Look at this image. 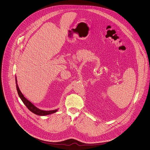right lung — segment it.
Instances as JSON below:
<instances>
[{
  "instance_id": "obj_1",
  "label": "right lung",
  "mask_w": 150,
  "mask_h": 150,
  "mask_svg": "<svg viewBox=\"0 0 150 150\" xmlns=\"http://www.w3.org/2000/svg\"><path fill=\"white\" fill-rule=\"evenodd\" d=\"M16 87H17V90L18 92V94L20 96V98H21L22 101L23 102V103H24V105L26 106V107L32 112H33L34 114H36V115H49L52 113H54L55 112H57L58 111V110H51V111H44L40 110L39 108H38L37 107H35L31 102H30L28 100H27L24 96L22 95L21 92L20 91L19 87L17 85V79H16Z\"/></svg>"
}]
</instances>
